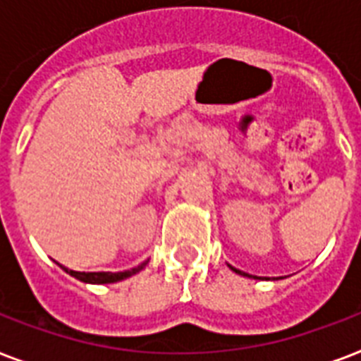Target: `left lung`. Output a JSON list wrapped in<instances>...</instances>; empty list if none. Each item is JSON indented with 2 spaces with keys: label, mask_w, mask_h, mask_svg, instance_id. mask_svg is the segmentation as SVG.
Returning a JSON list of instances; mask_svg holds the SVG:
<instances>
[{
  "label": "left lung",
  "mask_w": 361,
  "mask_h": 361,
  "mask_svg": "<svg viewBox=\"0 0 361 361\" xmlns=\"http://www.w3.org/2000/svg\"><path fill=\"white\" fill-rule=\"evenodd\" d=\"M228 266H231V264H228ZM231 269H234V271H236V274H240L241 275V271H240V269H236V268H232V266H231ZM247 275V274H245ZM247 277H249V275H247Z\"/></svg>",
  "instance_id": "8db88e82"
}]
</instances>
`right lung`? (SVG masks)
Masks as SVG:
<instances>
[{
    "label": "right lung",
    "mask_w": 361,
    "mask_h": 361,
    "mask_svg": "<svg viewBox=\"0 0 361 361\" xmlns=\"http://www.w3.org/2000/svg\"><path fill=\"white\" fill-rule=\"evenodd\" d=\"M146 262H142L140 266H136V268L133 269H125V271H116V274H112V271H75V269H69L65 268V266H61V269L63 271H67L69 275H73V277H76L78 281H84V283H92V285H106V283H118V281H123L127 279V277H130V275L138 274V271H142V269L146 268Z\"/></svg>",
    "instance_id": "obj_1"
}]
</instances>
